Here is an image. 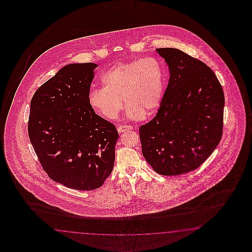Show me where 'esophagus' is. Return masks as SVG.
I'll return each instance as SVG.
<instances>
[{"mask_svg":"<svg viewBox=\"0 0 252 252\" xmlns=\"http://www.w3.org/2000/svg\"><path fill=\"white\" fill-rule=\"evenodd\" d=\"M133 129V127L131 126H124V125H121V126H118V132L119 133H123V132H126V131H128V130Z\"/></svg>","mask_w":252,"mask_h":252,"instance_id":"esophagus-1","label":"esophagus"}]
</instances>
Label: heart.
<instances>
[{
    "mask_svg": "<svg viewBox=\"0 0 252 252\" xmlns=\"http://www.w3.org/2000/svg\"><path fill=\"white\" fill-rule=\"evenodd\" d=\"M104 87L92 88L91 106L109 120H115L122 111L123 99L127 116L142 119L160 107L164 93V73L160 62L153 57L119 62L101 76Z\"/></svg>",
    "mask_w": 252,
    "mask_h": 252,
    "instance_id": "1",
    "label": "heart"
}]
</instances>
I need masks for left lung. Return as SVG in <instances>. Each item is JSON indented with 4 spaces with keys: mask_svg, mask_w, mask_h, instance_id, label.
I'll list each match as a JSON object with an SVG mask.
<instances>
[{
    "mask_svg": "<svg viewBox=\"0 0 252 252\" xmlns=\"http://www.w3.org/2000/svg\"><path fill=\"white\" fill-rule=\"evenodd\" d=\"M170 78L153 120L139 127L142 153L161 176L199 167L221 141L224 95L214 71L175 48L156 50Z\"/></svg>",
    "mask_w": 252,
    "mask_h": 252,
    "instance_id": "1",
    "label": "left lung"
}]
</instances>
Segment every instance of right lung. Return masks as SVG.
<instances>
[{
  "instance_id": "obj_1",
  "label": "right lung",
  "mask_w": 252,
  "mask_h": 252,
  "mask_svg": "<svg viewBox=\"0 0 252 252\" xmlns=\"http://www.w3.org/2000/svg\"><path fill=\"white\" fill-rule=\"evenodd\" d=\"M97 66L67 64L31 99L29 137L41 166L51 179L77 190L103 185L119 137L115 125L96 115L89 101Z\"/></svg>"
}]
</instances>
